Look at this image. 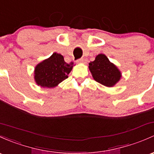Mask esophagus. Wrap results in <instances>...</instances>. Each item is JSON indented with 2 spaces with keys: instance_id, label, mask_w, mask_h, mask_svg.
<instances>
[{
  "instance_id": "1",
  "label": "esophagus",
  "mask_w": 154,
  "mask_h": 154,
  "mask_svg": "<svg viewBox=\"0 0 154 154\" xmlns=\"http://www.w3.org/2000/svg\"><path fill=\"white\" fill-rule=\"evenodd\" d=\"M77 62L78 63H86V60H85V58H81V59L77 60Z\"/></svg>"
}]
</instances>
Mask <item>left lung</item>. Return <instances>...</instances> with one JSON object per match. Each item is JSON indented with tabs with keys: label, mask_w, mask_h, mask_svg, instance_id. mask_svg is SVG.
<instances>
[{
	"label": "left lung",
	"mask_w": 154,
	"mask_h": 154,
	"mask_svg": "<svg viewBox=\"0 0 154 154\" xmlns=\"http://www.w3.org/2000/svg\"><path fill=\"white\" fill-rule=\"evenodd\" d=\"M94 80L106 87H113L120 80L122 73L103 54L97 55L88 66Z\"/></svg>",
	"instance_id": "8db88e82"
}]
</instances>
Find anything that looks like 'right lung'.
<instances>
[{"label": "right lung", "mask_w": 154, "mask_h": 154, "mask_svg": "<svg viewBox=\"0 0 154 154\" xmlns=\"http://www.w3.org/2000/svg\"><path fill=\"white\" fill-rule=\"evenodd\" d=\"M73 63H66L63 56L54 52L51 57L35 66L34 79L36 84L43 88H54L68 78L72 70Z\"/></svg>", "instance_id": "right-lung-1"}]
</instances>
